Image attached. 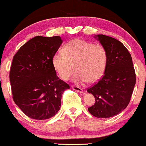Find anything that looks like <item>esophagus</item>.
I'll use <instances>...</instances> for the list:
<instances>
[{
	"label": "esophagus",
	"instance_id": "esophagus-1",
	"mask_svg": "<svg viewBox=\"0 0 146 146\" xmlns=\"http://www.w3.org/2000/svg\"><path fill=\"white\" fill-rule=\"evenodd\" d=\"M71 88L73 89V90L78 91V92H79V93H83V92H84V91H83V90H82V89H81V88L79 87V86L73 85V86H71Z\"/></svg>",
	"mask_w": 146,
	"mask_h": 146
}]
</instances>
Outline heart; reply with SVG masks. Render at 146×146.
Segmentation results:
<instances>
[{"label": "heart", "instance_id": "obj_1", "mask_svg": "<svg viewBox=\"0 0 146 146\" xmlns=\"http://www.w3.org/2000/svg\"><path fill=\"white\" fill-rule=\"evenodd\" d=\"M107 62L105 47L80 39L70 40L64 45L63 52H56L52 57V66L61 79L68 80L76 70L73 81L77 83L96 82L105 71Z\"/></svg>", "mask_w": 146, "mask_h": 146}]
</instances>
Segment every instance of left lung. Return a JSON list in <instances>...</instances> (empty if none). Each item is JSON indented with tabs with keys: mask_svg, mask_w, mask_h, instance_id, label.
I'll return each instance as SVG.
<instances>
[{
	"mask_svg": "<svg viewBox=\"0 0 146 146\" xmlns=\"http://www.w3.org/2000/svg\"><path fill=\"white\" fill-rule=\"evenodd\" d=\"M107 52L105 73L98 82L88 88L95 97V104L89 107V113L97 118H110L127 107L136 83L132 59L125 46L111 36H94Z\"/></svg>",
	"mask_w": 146,
	"mask_h": 146,
	"instance_id": "obj_1",
	"label": "left lung"
}]
</instances>
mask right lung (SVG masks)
Listing matches in <instances>:
<instances>
[{
  "instance_id": "add662e5",
  "label": "right lung",
  "mask_w": 146,
  "mask_h": 146,
  "mask_svg": "<svg viewBox=\"0 0 146 146\" xmlns=\"http://www.w3.org/2000/svg\"><path fill=\"white\" fill-rule=\"evenodd\" d=\"M62 43L59 36H35L13 57L9 71L13 100L33 119L55 116L60 109L62 94L70 88L57 77L52 65V56Z\"/></svg>"
}]
</instances>
